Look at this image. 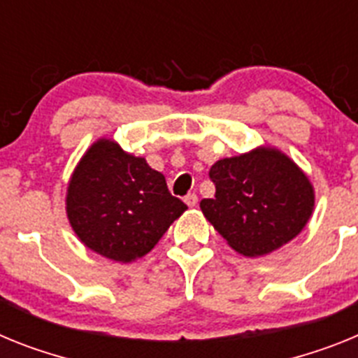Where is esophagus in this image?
I'll return each mask as SVG.
<instances>
[{
    "label": "esophagus",
    "instance_id": "esophagus-1",
    "mask_svg": "<svg viewBox=\"0 0 358 358\" xmlns=\"http://www.w3.org/2000/svg\"><path fill=\"white\" fill-rule=\"evenodd\" d=\"M183 201H185V203H187L189 207H194V205L198 203V196H196V194H194V192H189L187 196L183 198Z\"/></svg>",
    "mask_w": 358,
    "mask_h": 358
}]
</instances>
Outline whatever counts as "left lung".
<instances>
[{"mask_svg":"<svg viewBox=\"0 0 358 358\" xmlns=\"http://www.w3.org/2000/svg\"><path fill=\"white\" fill-rule=\"evenodd\" d=\"M209 178L216 194L200 201L201 213L243 256H263L288 243L312 216V183L278 149L217 160Z\"/></svg>","mask_w":358,"mask_h":358,"instance_id":"8db88e82","label":"left lung"}]
</instances>
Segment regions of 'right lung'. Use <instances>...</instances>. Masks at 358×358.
Wrapping results in <instances>:
<instances>
[{
  "mask_svg": "<svg viewBox=\"0 0 358 358\" xmlns=\"http://www.w3.org/2000/svg\"><path fill=\"white\" fill-rule=\"evenodd\" d=\"M185 209L162 173L106 138L86 151L68 185L71 229L86 247L122 263L145 256Z\"/></svg>",
  "mask_w": 358,
  "mask_h": 358,
  "instance_id": "1",
  "label": "right lung"
}]
</instances>
